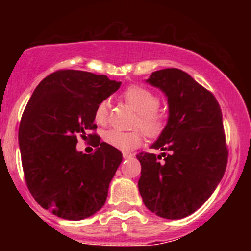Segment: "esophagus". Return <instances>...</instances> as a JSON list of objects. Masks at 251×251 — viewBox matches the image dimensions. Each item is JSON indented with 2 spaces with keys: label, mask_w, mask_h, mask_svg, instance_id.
Here are the masks:
<instances>
[{
  "label": "esophagus",
  "mask_w": 251,
  "mask_h": 251,
  "mask_svg": "<svg viewBox=\"0 0 251 251\" xmlns=\"http://www.w3.org/2000/svg\"><path fill=\"white\" fill-rule=\"evenodd\" d=\"M132 157H133V155H132L131 153H127V152H124L123 153L124 159H128V158H132Z\"/></svg>",
  "instance_id": "1"
}]
</instances>
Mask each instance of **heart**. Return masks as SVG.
<instances>
[{
  "label": "heart",
  "instance_id": "heart-1",
  "mask_svg": "<svg viewBox=\"0 0 251 251\" xmlns=\"http://www.w3.org/2000/svg\"><path fill=\"white\" fill-rule=\"evenodd\" d=\"M125 101L138 113L135 120V127L144 129L149 135L159 133L164 127L165 118L158 112L159 98L151 89L139 85H132L125 89L123 94ZM109 103L107 100H102L97 105L94 111V120L99 125H105L108 122ZM103 140L112 148L120 151H131L142 145L143 134L140 131L125 132L117 128H111L105 132Z\"/></svg>",
  "mask_w": 251,
  "mask_h": 251
}]
</instances>
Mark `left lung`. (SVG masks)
I'll list each match as a JSON object with an SVG mask.
<instances>
[{
    "label": "left lung",
    "mask_w": 251,
    "mask_h": 251,
    "mask_svg": "<svg viewBox=\"0 0 251 251\" xmlns=\"http://www.w3.org/2000/svg\"><path fill=\"white\" fill-rule=\"evenodd\" d=\"M146 82L168 98V123L151 145L167 153L137 155L138 188L150 211L180 220L208 201L226 172L222 111L211 92L178 68L155 71Z\"/></svg>",
    "instance_id": "obj_1"
}]
</instances>
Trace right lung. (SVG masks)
Here are the masks:
<instances>
[{"label":"right lung","instance_id":"right-lung-1","mask_svg":"<svg viewBox=\"0 0 251 251\" xmlns=\"http://www.w3.org/2000/svg\"><path fill=\"white\" fill-rule=\"evenodd\" d=\"M120 85L89 72L56 71L37 85L25 106L19 128L25 183L37 203L57 217L80 221L105 204L122 152L89 134L97 149L82 153L76 135L97 128V105Z\"/></svg>","mask_w":251,"mask_h":251}]
</instances>
